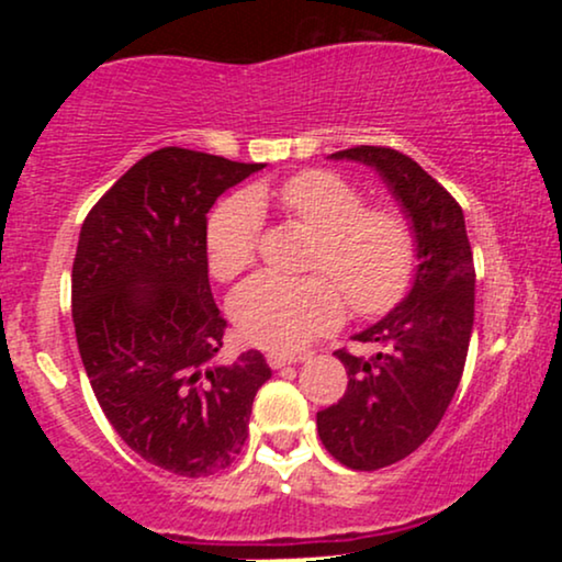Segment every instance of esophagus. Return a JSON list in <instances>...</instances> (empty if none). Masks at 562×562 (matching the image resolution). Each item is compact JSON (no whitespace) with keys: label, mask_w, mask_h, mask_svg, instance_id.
<instances>
[{"label":"esophagus","mask_w":562,"mask_h":562,"mask_svg":"<svg viewBox=\"0 0 562 562\" xmlns=\"http://www.w3.org/2000/svg\"><path fill=\"white\" fill-rule=\"evenodd\" d=\"M303 359L306 357H301V353H288V351L267 353V362L272 370H282V367H288V364H299V362H303Z\"/></svg>","instance_id":"1"}]
</instances>
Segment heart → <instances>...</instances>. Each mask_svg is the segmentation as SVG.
Segmentation results:
<instances>
[{
  "label": "heart",
  "instance_id": "heart-1",
  "mask_svg": "<svg viewBox=\"0 0 562 562\" xmlns=\"http://www.w3.org/2000/svg\"><path fill=\"white\" fill-rule=\"evenodd\" d=\"M269 192L256 187L216 205L205 224V256L216 280H235L256 259L261 203ZM280 203L317 245L303 280L259 274L235 290L229 314L250 344L299 348L344 319V295L357 314H383L404 295L415 267V237L398 211L367 209L353 184L333 171H301L280 187Z\"/></svg>",
  "mask_w": 562,
  "mask_h": 562
}]
</instances>
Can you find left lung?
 Returning <instances> with one entry per match:
<instances>
[{
    "mask_svg": "<svg viewBox=\"0 0 562 562\" xmlns=\"http://www.w3.org/2000/svg\"><path fill=\"white\" fill-rule=\"evenodd\" d=\"M330 158L370 166L415 237L409 293L353 335L375 344L378 353L364 359L335 351L348 389L338 404L317 412L322 443L340 465L380 470L420 447L454 398L475 317L473 250L457 200L409 156L359 145Z\"/></svg>",
    "mask_w": 562,
    "mask_h": 562,
    "instance_id": "1",
    "label": "left lung"
}]
</instances>
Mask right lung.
I'll return each mask as SVG.
<instances>
[{"label": "right lung", "mask_w": 562, "mask_h": 562, "mask_svg": "<svg viewBox=\"0 0 562 562\" xmlns=\"http://www.w3.org/2000/svg\"><path fill=\"white\" fill-rule=\"evenodd\" d=\"M267 164L160 147L83 218L74 327L89 383L142 460L200 479L229 468L248 438L259 351L222 362L224 322L209 285L205 214Z\"/></svg>", "instance_id": "add662e5"}]
</instances>
